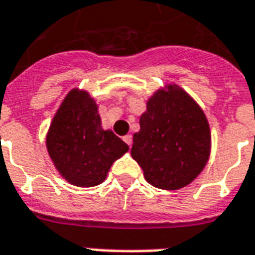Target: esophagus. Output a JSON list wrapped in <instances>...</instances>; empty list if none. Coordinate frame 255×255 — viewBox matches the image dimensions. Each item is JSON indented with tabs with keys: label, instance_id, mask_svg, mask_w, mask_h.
<instances>
[{
	"label": "esophagus",
	"instance_id": "obj_1",
	"mask_svg": "<svg viewBox=\"0 0 255 255\" xmlns=\"http://www.w3.org/2000/svg\"><path fill=\"white\" fill-rule=\"evenodd\" d=\"M123 140H124V142L131 147V144H132V135H129V133H128V135H126V136L123 138Z\"/></svg>",
	"mask_w": 255,
	"mask_h": 255
}]
</instances>
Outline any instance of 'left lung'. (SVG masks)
<instances>
[{
  "instance_id": "left-lung-1",
  "label": "left lung",
  "mask_w": 255,
  "mask_h": 255,
  "mask_svg": "<svg viewBox=\"0 0 255 255\" xmlns=\"http://www.w3.org/2000/svg\"><path fill=\"white\" fill-rule=\"evenodd\" d=\"M133 133V160L157 188L177 190L202 172L210 153V129L205 113L177 86L158 90Z\"/></svg>"
}]
</instances>
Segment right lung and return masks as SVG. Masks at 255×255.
Listing matches in <instances>:
<instances>
[{
    "label": "right lung",
    "mask_w": 255,
    "mask_h": 255,
    "mask_svg": "<svg viewBox=\"0 0 255 255\" xmlns=\"http://www.w3.org/2000/svg\"><path fill=\"white\" fill-rule=\"evenodd\" d=\"M47 151L64 179L78 187H94L105 180L113 161L128 146L101 127L94 100L72 90L53 119L46 138Z\"/></svg>",
    "instance_id": "add662e5"
}]
</instances>
